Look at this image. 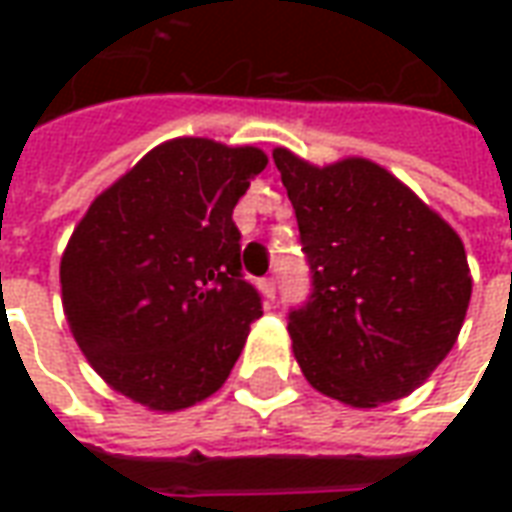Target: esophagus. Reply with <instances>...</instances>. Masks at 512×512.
I'll return each instance as SVG.
<instances>
[{
    "instance_id": "34e87169",
    "label": "esophagus",
    "mask_w": 512,
    "mask_h": 512,
    "mask_svg": "<svg viewBox=\"0 0 512 512\" xmlns=\"http://www.w3.org/2000/svg\"><path fill=\"white\" fill-rule=\"evenodd\" d=\"M260 293H263V299L266 301H274V293H277L274 279H260Z\"/></svg>"
}]
</instances>
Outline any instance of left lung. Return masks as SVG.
<instances>
[{
	"instance_id": "obj_1",
	"label": "left lung",
	"mask_w": 512,
	"mask_h": 512,
	"mask_svg": "<svg viewBox=\"0 0 512 512\" xmlns=\"http://www.w3.org/2000/svg\"><path fill=\"white\" fill-rule=\"evenodd\" d=\"M310 260L290 312L301 373L321 395L376 408L411 395L461 334L472 274L461 235L376 161L315 167L274 147Z\"/></svg>"
}]
</instances>
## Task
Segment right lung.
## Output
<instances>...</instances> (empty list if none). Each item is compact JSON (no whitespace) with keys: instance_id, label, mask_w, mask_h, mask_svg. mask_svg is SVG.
<instances>
[{"instance_id":"1","label":"right lung","mask_w":512,"mask_h":512,"mask_svg":"<svg viewBox=\"0 0 512 512\" xmlns=\"http://www.w3.org/2000/svg\"><path fill=\"white\" fill-rule=\"evenodd\" d=\"M268 156L178 136L93 200L60 260L62 310L87 362L150 411L211 397L263 315L241 274L235 202Z\"/></svg>"}]
</instances>
